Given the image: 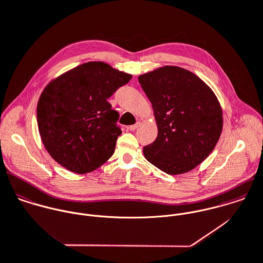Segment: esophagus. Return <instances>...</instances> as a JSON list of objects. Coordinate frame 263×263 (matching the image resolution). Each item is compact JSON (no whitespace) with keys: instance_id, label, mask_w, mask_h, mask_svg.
<instances>
[{"instance_id":"obj_1","label":"esophagus","mask_w":263,"mask_h":263,"mask_svg":"<svg viewBox=\"0 0 263 263\" xmlns=\"http://www.w3.org/2000/svg\"><path fill=\"white\" fill-rule=\"evenodd\" d=\"M140 125H141V122H140V121H138L136 124L129 125V126H128V129H129V130H136Z\"/></svg>"}]
</instances>
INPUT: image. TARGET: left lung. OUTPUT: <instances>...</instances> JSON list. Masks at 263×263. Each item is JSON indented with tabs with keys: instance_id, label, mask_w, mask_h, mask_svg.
Wrapping results in <instances>:
<instances>
[{
	"instance_id": "left-lung-1",
	"label": "left lung",
	"mask_w": 263,
	"mask_h": 263,
	"mask_svg": "<svg viewBox=\"0 0 263 263\" xmlns=\"http://www.w3.org/2000/svg\"><path fill=\"white\" fill-rule=\"evenodd\" d=\"M152 103L156 140L143 149L146 159L168 175L192 171L214 149L222 130L219 102L189 70L164 66L139 77Z\"/></svg>"
}]
</instances>
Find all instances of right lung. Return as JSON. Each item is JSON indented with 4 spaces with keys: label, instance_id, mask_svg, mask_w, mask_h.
<instances>
[{
    "label": "right lung",
    "instance_id": "1",
    "mask_svg": "<svg viewBox=\"0 0 263 263\" xmlns=\"http://www.w3.org/2000/svg\"><path fill=\"white\" fill-rule=\"evenodd\" d=\"M130 80L104 62H88L46 87L37 103V125L54 160L82 175L113 155L121 128L119 113L107 100Z\"/></svg>",
    "mask_w": 263,
    "mask_h": 263
}]
</instances>
